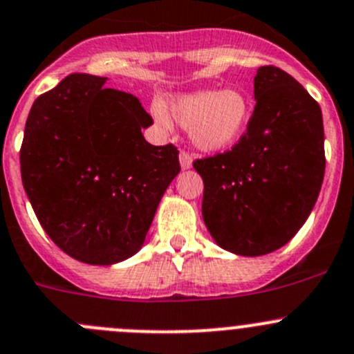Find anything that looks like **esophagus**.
I'll list each match as a JSON object with an SVG mask.
<instances>
[{
    "mask_svg": "<svg viewBox=\"0 0 354 354\" xmlns=\"http://www.w3.org/2000/svg\"><path fill=\"white\" fill-rule=\"evenodd\" d=\"M192 162H194V157H192V153L187 152V150H181L180 152L181 167H183V169H190Z\"/></svg>",
    "mask_w": 354,
    "mask_h": 354,
    "instance_id": "esophagus-1",
    "label": "esophagus"
}]
</instances>
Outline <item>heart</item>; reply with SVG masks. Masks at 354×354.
Masks as SVG:
<instances>
[{
	"label": "heart",
	"instance_id": "1",
	"mask_svg": "<svg viewBox=\"0 0 354 354\" xmlns=\"http://www.w3.org/2000/svg\"><path fill=\"white\" fill-rule=\"evenodd\" d=\"M171 111L176 121L188 129L198 149L218 152L232 147L245 133L252 107L240 90H205L174 98ZM157 121L169 124L164 107H153Z\"/></svg>",
	"mask_w": 354,
	"mask_h": 354
}]
</instances>
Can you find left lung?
<instances>
[{"instance_id":"1","label":"left lung","mask_w":354,"mask_h":354,"mask_svg":"<svg viewBox=\"0 0 354 354\" xmlns=\"http://www.w3.org/2000/svg\"><path fill=\"white\" fill-rule=\"evenodd\" d=\"M254 98L247 131L232 150L194 162L204 180L205 226L239 256L286 245L315 207L325 174L318 102L273 65L257 68Z\"/></svg>"}]
</instances>
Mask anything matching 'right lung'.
<instances>
[{"instance_id": "right-lung-1", "label": "right lung", "mask_w": 354, "mask_h": 354, "mask_svg": "<svg viewBox=\"0 0 354 354\" xmlns=\"http://www.w3.org/2000/svg\"><path fill=\"white\" fill-rule=\"evenodd\" d=\"M104 84L75 72L39 95L20 147L24 190L41 226L88 264L138 252L181 169L176 147L143 138L153 121L138 98Z\"/></svg>"}]
</instances>
